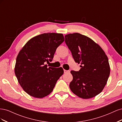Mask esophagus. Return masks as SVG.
<instances>
[{"label":"esophagus","mask_w":122,"mask_h":122,"mask_svg":"<svg viewBox=\"0 0 122 122\" xmlns=\"http://www.w3.org/2000/svg\"><path fill=\"white\" fill-rule=\"evenodd\" d=\"M64 73H70V71H69V70H64Z\"/></svg>","instance_id":"obj_1"}]
</instances>
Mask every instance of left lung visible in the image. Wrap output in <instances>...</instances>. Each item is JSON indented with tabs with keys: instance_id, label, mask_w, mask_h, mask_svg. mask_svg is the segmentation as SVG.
I'll use <instances>...</instances> for the list:
<instances>
[{
	"instance_id": "1",
	"label": "left lung",
	"mask_w": 122,
	"mask_h": 122,
	"mask_svg": "<svg viewBox=\"0 0 122 122\" xmlns=\"http://www.w3.org/2000/svg\"><path fill=\"white\" fill-rule=\"evenodd\" d=\"M65 36L73 58L81 67L79 71H71L70 89L82 99L96 96L104 88L110 74L107 56L97 43L86 36L74 33Z\"/></svg>"
}]
</instances>
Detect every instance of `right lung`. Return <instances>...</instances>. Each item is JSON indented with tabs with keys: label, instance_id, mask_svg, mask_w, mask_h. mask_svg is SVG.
I'll return each mask as SVG.
<instances>
[{
	"label": "right lung",
	"instance_id": "1",
	"mask_svg": "<svg viewBox=\"0 0 122 122\" xmlns=\"http://www.w3.org/2000/svg\"><path fill=\"white\" fill-rule=\"evenodd\" d=\"M64 40L62 34L44 33L29 40L19 51L15 74L29 95L42 98L52 92L64 70L61 67L47 68L45 63L52 61L56 48Z\"/></svg>",
	"mask_w": 122,
	"mask_h": 122
}]
</instances>
